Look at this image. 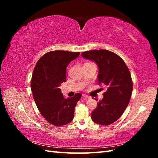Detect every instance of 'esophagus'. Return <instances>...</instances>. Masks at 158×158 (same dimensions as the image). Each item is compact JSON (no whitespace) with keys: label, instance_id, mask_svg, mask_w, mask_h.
Returning <instances> with one entry per match:
<instances>
[{"label":"esophagus","instance_id":"obj_1","mask_svg":"<svg viewBox=\"0 0 158 158\" xmlns=\"http://www.w3.org/2000/svg\"><path fill=\"white\" fill-rule=\"evenodd\" d=\"M82 97H83V98H86V99H89V98H90V97H89V96H88V95H85V94L82 95Z\"/></svg>","mask_w":158,"mask_h":158}]
</instances>
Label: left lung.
<instances>
[{
  "label": "left lung",
  "instance_id": "obj_1",
  "mask_svg": "<svg viewBox=\"0 0 158 158\" xmlns=\"http://www.w3.org/2000/svg\"><path fill=\"white\" fill-rule=\"evenodd\" d=\"M82 56L97 64L98 84L107 88L92 112V121L102 125H111L121 117L130 102L133 88L130 71L120 56L108 50L85 51Z\"/></svg>",
  "mask_w": 158,
  "mask_h": 158
}]
</instances>
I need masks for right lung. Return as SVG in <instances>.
<instances>
[{"mask_svg": "<svg viewBox=\"0 0 158 158\" xmlns=\"http://www.w3.org/2000/svg\"><path fill=\"white\" fill-rule=\"evenodd\" d=\"M79 52L52 51L43 55L33 70L31 88L41 115L55 126L67 125L73 120L74 108L82 95L76 93L65 99L59 88L66 81V69Z\"/></svg>", "mask_w": 158, "mask_h": 158, "instance_id": "obj_1", "label": "right lung"}]
</instances>
